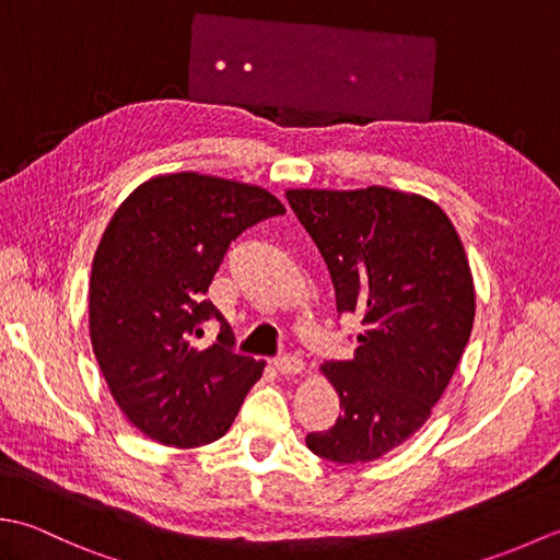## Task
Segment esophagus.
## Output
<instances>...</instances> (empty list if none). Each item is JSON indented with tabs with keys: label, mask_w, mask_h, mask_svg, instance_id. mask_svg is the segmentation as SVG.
<instances>
[{
	"label": "esophagus",
	"mask_w": 560,
	"mask_h": 560,
	"mask_svg": "<svg viewBox=\"0 0 560 560\" xmlns=\"http://www.w3.org/2000/svg\"><path fill=\"white\" fill-rule=\"evenodd\" d=\"M273 368H277L281 375H299L303 373L305 363L299 359V355H281V359L273 361Z\"/></svg>",
	"instance_id": "34e87169"
}]
</instances>
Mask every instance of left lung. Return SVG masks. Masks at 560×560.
<instances>
[{
    "mask_svg": "<svg viewBox=\"0 0 560 560\" xmlns=\"http://www.w3.org/2000/svg\"><path fill=\"white\" fill-rule=\"evenodd\" d=\"M287 199L325 257L339 315L363 325L353 359L319 365L343 411L305 443L329 462H373L419 431L455 373L477 311L469 261L421 195L373 185Z\"/></svg>",
    "mask_w": 560,
    "mask_h": 560,
    "instance_id": "8db88e82",
    "label": "left lung"
}]
</instances>
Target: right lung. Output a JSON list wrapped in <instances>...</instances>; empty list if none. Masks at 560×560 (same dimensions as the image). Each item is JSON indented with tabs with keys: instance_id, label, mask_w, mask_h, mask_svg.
<instances>
[{
	"instance_id": "obj_1",
	"label": "right lung",
	"mask_w": 560,
	"mask_h": 560,
	"mask_svg": "<svg viewBox=\"0 0 560 560\" xmlns=\"http://www.w3.org/2000/svg\"><path fill=\"white\" fill-rule=\"evenodd\" d=\"M279 213L265 187L199 173L151 177L113 213L91 269V343L117 407L156 443L219 440L261 377L229 325L207 349L192 339L221 319L205 293L231 241Z\"/></svg>"
}]
</instances>
